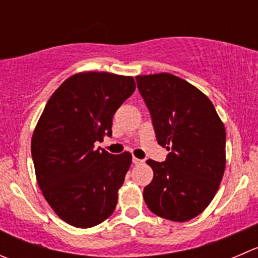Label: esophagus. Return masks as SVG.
Masks as SVG:
<instances>
[{"label":"esophagus","mask_w":258,"mask_h":258,"mask_svg":"<svg viewBox=\"0 0 258 258\" xmlns=\"http://www.w3.org/2000/svg\"><path fill=\"white\" fill-rule=\"evenodd\" d=\"M132 162H134L135 165H141L144 161H142V160H140V159H137V157H134V159H132Z\"/></svg>","instance_id":"esophagus-1"}]
</instances>
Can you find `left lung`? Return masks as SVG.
Here are the masks:
<instances>
[{"label":"left lung","instance_id":"8db88e82","mask_svg":"<svg viewBox=\"0 0 258 258\" xmlns=\"http://www.w3.org/2000/svg\"><path fill=\"white\" fill-rule=\"evenodd\" d=\"M137 88L151 113L157 144L166 161L147 160L154 179L144 189L150 211L186 222L216 196L226 169V128L211 99L169 73L137 76Z\"/></svg>","mask_w":258,"mask_h":258}]
</instances>
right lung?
Wrapping results in <instances>:
<instances>
[{"label": "right lung", "instance_id": "right-lung-1", "mask_svg": "<svg viewBox=\"0 0 258 258\" xmlns=\"http://www.w3.org/2000/svg\"><path fill=\"white\" fill-rule=\"evenodd\" d=\"M135 89L134 77L77 73L52 93L37 121L31 139L37 184L71 226L94 227L116 209L132 155L99 151L94 142L111 137L113 114Z\"/></svg>", "mask_w": 258, "mask_h": 258}]
</instances>
